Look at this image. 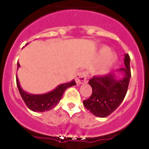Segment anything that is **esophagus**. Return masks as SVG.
I'll return each mask as SVG.
<instances>
[{"mask_svg": "<svg viewBox=\"0 0 149 149\" xmlns=\"http://www.w3.org/2000/svg\"><path fill=\"white\" fill-rule=\"evenodd\" d=\"M75 81L77 85H81V84L86 83V74L84 72H79L77 74L75 77Z\"/></svg>", "mask_w": 149, "mask_h": 149, "instance_id": "obj_1", "label": "esophagus"}]
</instances>
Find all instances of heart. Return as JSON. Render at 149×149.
Wrapping results in <instances>:
<instances>
[{
	"mask_svg": "<svg viewBox=\"0 0 149 149\" xmlns=\"http://www.w3.org/2000/svg\"><path fill=\"white\" fill-rule=\"evenodd\" d=\"M98 57L99 59L104 57L99 69V74H101L108 72L117 60V55L113 52H110V48L108 47L101 48L98 51Z\"/></svg>",
	"mask_w": 149,
	"mask_h": 149,
	"instance_id": "b5f03b06",
	"label": "heart"
}]
</instances>
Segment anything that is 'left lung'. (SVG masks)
Instances as JSON below:
<instances>
[{"label": "left lung", "mask_w": 149, "mask_h": 149, "mask_svg": "<svg viewBox=\"0 0 149 149\" xmlns=\"http://www.w3.org/2000/svg\"><path fill=\"white\" fill-rule=\"evenodd\" d=\"M124 63L125 67L119 69L124 73L122 78L116 79L115 74L109 73L94 76L89 81L93 93L84 100V105L95 116L104 118L110 115L125 97L131 76L128 54H125Z\"/></svg>", "instance_id": "1"}]
</instances>
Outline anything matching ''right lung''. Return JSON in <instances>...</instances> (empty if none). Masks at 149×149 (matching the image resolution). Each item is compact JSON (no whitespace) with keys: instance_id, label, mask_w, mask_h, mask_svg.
I'll use <instances>...</instances> for the list:
<instances>
[{"instance_id":"obj_1","label":"right lung","mask_w":149,"mask_h":149,"mask_svg":"<svg viewBox=\"0 0 149 149\" xmlns=\"http://www.w3.org/2000/svg\"><path fill=\"white\" fill-rule=\"evenodd\" d=\"M17 65H18V68L20 66L18 62ZM16 84L23 101H24L27 107L33 112H45L54 108L60 102L65 89L70 86L76 85L75 81L73 80L69 83L60 84L56 89L48 93L42 95H33L26 93L22 89L17 75Z\"/></svg>"}]
</instances>
